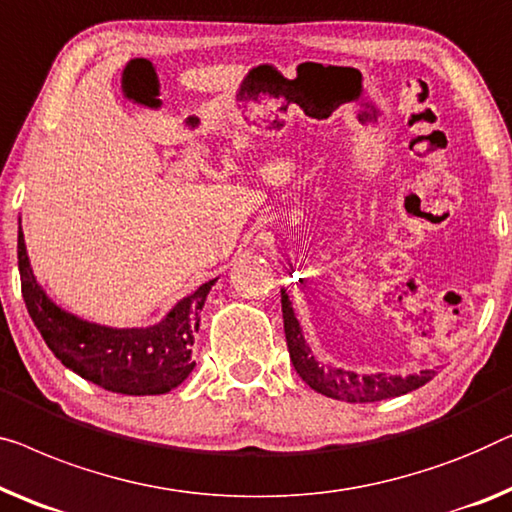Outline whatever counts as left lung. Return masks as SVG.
Instances as JSON below:
<instances>
[{
  "instance_id": "left-lung-1",
  "label": "left lung",
  "mask_w": 512,
  "mask_h": 512,
  "mask_svg": "<svg viewBox=\"0 0 512 512\" xmlns=\"http://www.w3.org/2000/svg\"><path fill=\"white\" fill-rule=\"evenodd\" d=\"M281 311H284V332L288 353H291V362L295 372L302 376L311 390L321 392L325 397L342 399V402L351 404H367V402H381V399L399 397L406 392L418 390L420 385L434 379V369H425L420 374L409 376H388V374H355L346 372V369L323 367L311 353L309 344L305 342L302 328L295 318V311L288 293L281 288Z\"/></svg>"
}]
</instances>
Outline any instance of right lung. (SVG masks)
I'll return each instance as SVG.
<instances>
[{"instance_id": "obj_1", "label": "right lung", "mask_w": 512, "mask_h": 512, "mask_svg": "<svg viewBox=\"0 0 512 512\" xmlns=\"http://www.w3.org/2000/svg\"><path fill=\"white\" fill-rule=\"evenodd\" d=\"M18 270L22 298L43 342L64 367L120 395H164L180 385L191 369L201 309L214 281L198 286L147 328H108L69 314L48 298L29 265L25 235L18 226Z\"/></svg>"}]
</instances>
